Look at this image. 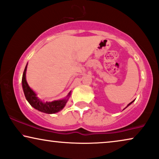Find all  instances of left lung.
<instances>
[{"label": "left lung", "mask_w": 159, "mask_h": 159, "mask_svg": "<svg viewBox=\"0 0 159 159\" xmlns=\"http://www.w3.org/2000/svg\"><path fill=\"white\" fill-rule=\"evenodd\" d=\"M134 100H133V101H132V102H130V103L129 104H128V105L127 106V107H128V106H129V105H130V104H131L132 103H133V102H134ZM124 109H125V108H124Z\"/></svg>", "instance_id": "8db88e82"}]
</instances>
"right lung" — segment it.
Wrapping results in <instances>:
<instances>
[{
	"label": "right lung",
	"mask_w": 159,
	"mask_h": 159,
	"mask_svg": "<svg viewBox=\"0 0 159 159\" xmlns=\"http://www.w3.org/2000/svg\"><path fill=\"white\" fill-rule=\"evenodd\" d=\"M27 69V65L25 66L24 70L23 78H22V86L25 94L26 100L30 103V105L37 109L38 111L44 112L46 114H54L59 111L65 107L67 102V99H63L59 100H55L52 102H43L41 100L37 97V94L34 92L29 87V84L25 79V73ZM70 95V92L68 94V96Z\"/></svg>",
	"instance_id": "right-lung-1"
}]
</instances>
